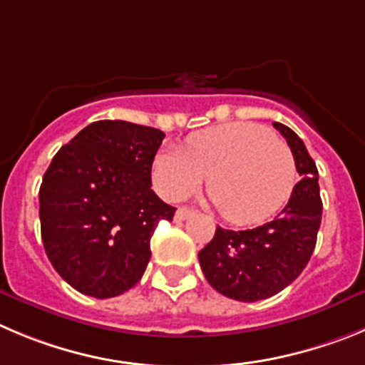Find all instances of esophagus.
Here are the masks:
<instances>
[{"mask_svg": "<svg viewBox=\"0 0 365 365\" xmlns=\"http://www.w3.org/2000/svg\"><path fill=\"white\" fill-rule=\"evenodd\" d=\"M192 213H193V210H190V208H179L175 212V219L177 220H185V219H188Z\"/></svg>", "mask_w": 365, "mask_h": 365, "instance_id": "obj_1", "label": "esophagus"}]
</instances>
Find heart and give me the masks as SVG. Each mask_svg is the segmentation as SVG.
Listing matches in <instances>:
<instances>
[{"label": "heart", "instance_id": "b5f03b06", "mask_svg": "<svg viewBox=\"0 0 365 365\" xmlns=\"http://www.w3.org/2000/svg\"><path fill=\"white\" fill-rule=\"evenodd\" d=\"M208 177V193L232 224L269 219L289 199L297 182L292 150L264 126L228 123L192 133L182 152L160 150L152 179L168 200L199 192Z\"/></svg>", "mask_w": 365, "mask_h": 365}]
</instances>
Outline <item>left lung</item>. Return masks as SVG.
<instances>
[{
    "instance_id": "obj_1",
    "label": "left lung",
    "mask_w": 365,
    "mask_h": 365,
    "mask_svg": "<svg viewBox=\"0 0 365 365\" xmlns=\"http://www.w3.org/2000/svg\"><path fill=\"white\" fill-rule=\"evenodd\" d=\"M284 135L302 179L293 188L286 208L259 228L224 230L199 252L200 269L213 289L228 299L257 302L282 292L312 259L322 220L319 170L306 145L292 128L273 123Z\"/></svg>"
}]
</instances>
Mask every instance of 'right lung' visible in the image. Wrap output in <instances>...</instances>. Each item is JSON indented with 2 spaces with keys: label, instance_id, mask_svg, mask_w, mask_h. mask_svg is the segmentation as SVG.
Listing matches in <instances>:
<instances>
[{
  "label": "right lung",
  "instance_id": "right-lung-1",
  "mask_svg": "<svg viewBox=\"0 0 365 365\" xmlns=\"http://www.w3.org/2000/svg\"><path fill=\"white\" fill-rule=\"evenodd\" d=\"M163 139L157 128L105 119L53 155L39 188L41 239L53 269L79 293L110 299L141 280L157 224L175 213L152 190Z\"/></svg>",
  "mask_w": 365,
  "mask_h": 365
}]
</instances>
